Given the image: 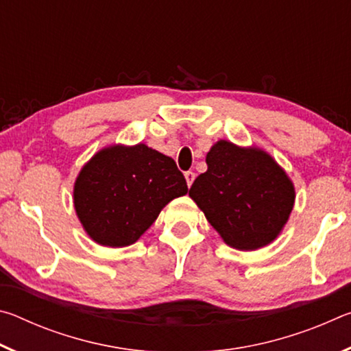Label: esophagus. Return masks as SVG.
Segmentation results:
<instances>
[{
  "label": "esophagus",
  "mask_w": 351,
  "mask_h": 351,
  "mask_svg": "<svg viewBox=\"0 0 351 351\" xmlns=\"http://www.w3.org/2000/svg\"><path fill=\"white\" fill-rule=\"evenodd\" d=\"M184 176H186V181H187V186L190 187L193 184V181H195V173L192 170H189V171H186V173H184Z\"/></svg>",
  "instance_id": "1"
}]
</instances>
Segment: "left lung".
I'll return each instance as SVG.
<instances>
[{"label":"left lung","instance_id":"left-lung-1","mask_svg":"<svg viewBox=\"0 0 351 351\" xmlns=\"http://www.w3.org/2000/svg\"><path fill=\"white\" fill-rule=\"evenodd\" d=\"M207 171L189 195L229 246L263 247L280 234L294 206V187L268 153L219 141L206 156Z\"/></svg>","mask_w":351,"mask_h":351}]
</instances>
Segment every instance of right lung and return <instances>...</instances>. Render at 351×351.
<instances>
[{
	"label": "right lung",
	"instance_id": "add662e5",
	"mask_svg": "<svg viewBox=\"0 0 351 351\" xmlns=\"http://www.w3.org/2000/svg\"><path fill=\"white\" fill-rule=\"evenodd\" d=\"M175 161L144 144L110 147L82 169L74 206L83 228L102 246L133 245L162 207L187 193Z\"/></svg>",
	"mask_w": 351,
	"mask_h": 351
}]
</instances>
